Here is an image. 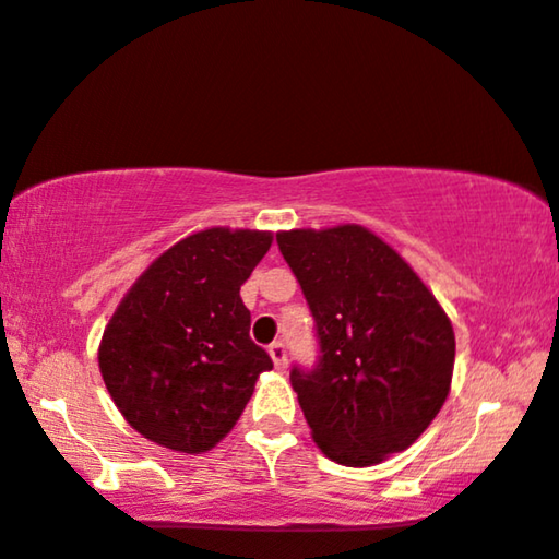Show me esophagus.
Returning <instances> with one entry per match:
<instances>
[{
	"instance_id": "esophagus-1",
	"label": "esophagus",
	"mask_w": 559,
	"mask_h": 559,
	"mask_svg": "<svg viewBox=\"0 0 559 559\" xmlns=\"http://www.w3.org/2000/svg\"><path fill=\"white\" fill-rule=\"evenodd\" d=\"M267 353H271L275 368H278V370H284L288 366V353H286L284 342H273V345L267 347Z\"/></svg>"
}]
</instances>
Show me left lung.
<instances>
[{
  "label": "left lung",
  "instance_id": "obj_1",
  "mask_svg": "<svg viewBox=\"0 0 559 559\" xmlns=\"http://www.w3.org/2000/svg\"><path fill=\"white\" fill-rule=\"evenodd\" d=\"M314 317L319 357L292 368L314 442L366 467L406 450L450 393L455 332L429 288L357 225L275 235Z\"/></svg>",
  "mask_w": 559,
  "mask_h": 559
}]
</instances>
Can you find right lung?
<instances>
[{
    "instance_id": "obj_1",
    "label": "right lung",
    "mask_w": 559,
    "mask_h": 559,
    "mask_svg": "<svg viewBox=\"0 0 559 559\" xmlns=\"http://www.w3.org/2000/svg\"><path fill=\"white\" fill-rule=\"evenodd\" d=\"M271 235L212 227L163 252L107 324L99 368L132 429L178 452L217 444L271 355L250 340L240 286Z\"/></svg>"
}]
</instances>
